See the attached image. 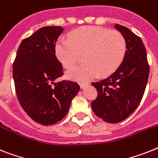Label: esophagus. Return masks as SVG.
Wrapping results in <instances>:
<instances>
[{"label":"esophagus","instance_id":"34e87169","mask_svg":"<svg viewBox=\"0 0 158 158\" xmlns=\"http://www.w3.org/2000/svg\"><path fill=\"white\" fill-rule=\"evenodd\" d=\"M88 85H89L88 83H84V82H83V83H80V86L81 89H84L85 87L87 86Z\"/></svg>","mask_w":158,"mask_h":158}]
</instances>
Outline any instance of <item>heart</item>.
<instances>
[{"mask_svg": "<svg viewBox=\"0 0 158 158\" xmlns=\"http://www.w3.org/2000/svg\"><path fill=\"white\" fill-rule=\"evenodd\" d=\"M126 49L119 32L98 27H81L70 34L69 40L60 39L56 45L57 58L65 67L74 64L84 53L85 62L66 71L69 79L81 82L113 73L122 63Z\"/></svg>", "mask_w": 158, "mask_h": 158, "instance_id": "obj_1", "label": "heart"}]
</instances>
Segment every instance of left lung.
Returning a JSON list of instances; mask_svg holds the SVG:
<instances>
[{"instance_id": "left-lung-1", "label": "left lung", "mask_w": 158, "mask_h": 158, "mask_svg": "<svg viewBox=\"0 0 158 158\" xmlns=\"http://www.w3.org/2000/svg\"><path fill=\"white\" fill-rule=\"evenodd\" d=\"M114 27L124 37L127 51L121 64L110 77L92 83L98 97L91 103L94 114L110 123L124 120L137 108L149 74L146 49L141 40L127 27L118 24Z\"/></svg>"}]
</instances>
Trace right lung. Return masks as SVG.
Here are the masks:
<instances>
[{"instance_id":"1","label":"right lung","mask_w":158,"mask_h":158,"mask_svg":"<svg viewBox=\"0 0 158 158\" xmlns=\"http://www.w3.org/2000/svg\"><path fill=\"white\" fill-rule=\"evenodd\" d=\"M61 27H44L22 41L13 64V77L22 107L35 122L58 123L67 114L80 90L76 82L57 81L63 67L56 56Z\"/></svg>"}]
</instances>
